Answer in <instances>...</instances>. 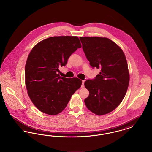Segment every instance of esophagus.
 Returning a JSON list of instances; mask_svg holds the SVG:
<instances>
[{
	"instance_id": "34e87169",
	"label": "esophagus",
	"mask_w": 152,
	"mask_h": 152,
	"mask_svg": "<svg viewBox=\"0 0 152 152\" xmlns=\"http://www.w3.org/2000/svg\"><path fill=\"white\" fill-rule=\"evenodd\" d=\"M81 88L84 87V81H82V84H81Z\"/></svg>"
}]
</instances>
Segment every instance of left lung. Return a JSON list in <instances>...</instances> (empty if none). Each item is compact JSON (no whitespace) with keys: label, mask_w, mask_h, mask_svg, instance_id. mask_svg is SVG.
Instances as JSON below:
<instances>
[{"label":"left lung","mask_w":152,"mask_h":152,"mask_svg":"<svg viewBox=\"0 0 152 152\" xmlns=\"http://www.w3.org/2000/svg\"><path fill=\"white\" fill-rule=\"evenodd\" d=\"M80 39L91 66L100 70L94 79L84 83L89 92L85 104L97 115L107 114L119 105L128 88L129 73L125 56L108 38L80 37Z\"/></svg>","instance_id":"1"}]
</instances>
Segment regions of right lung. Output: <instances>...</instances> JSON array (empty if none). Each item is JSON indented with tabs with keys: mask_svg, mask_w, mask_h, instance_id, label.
Here are the masks:
<instances>
[{
	"mask_svg": "<svg viewBox=\"0 0 152 152\" xmlns=\"http://www.w3.org/2000/svg\"><path fill=\"white\" fill-rule=\"evenodd\" d=\"M81 48L77 36H53L32 48L25 66V81L30 99L40 111L56 115L65 108L81 87L77 77H61L58 68L65 66L74 52Z\"/></svg>",
	"mask_w": 152,
	"mask_h": 152,
	"instance_id": "1",
	"label": "right lung"
}]
</instances>
